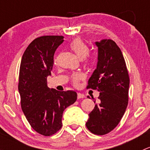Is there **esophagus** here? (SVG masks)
I'll list each match as a JSON object with an SVG mask.
<instances>
[{"instance_id": "obj_1", "label": "esophagus", "mask_w": 150, "mask_h": 150, "mask_svg": "<svg viewBox=\"0 0 150 150\" xmlns=\"http://www.w3.org/2000/svg\"><path fill=\"white\" fill-rule=\"evenodd\" d=\"M85 98V95L83 94V93H78V99H83Z\"/></svg>"}]
</instances>
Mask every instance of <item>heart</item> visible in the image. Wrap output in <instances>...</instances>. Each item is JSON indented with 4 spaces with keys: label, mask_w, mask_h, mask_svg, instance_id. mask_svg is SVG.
I'll return each instance as SVG.
<instances>
[{
    "label": "heart",
    "mask_w": 150,
    "mask_h": 150,
    "mask_svg": "<svg viewBox=\"0 0 150 150\" xmlns=\"http://www.w3.org/2000/svg\"><path fill=\"white\" fill-rule=\"evenodd\" d=\"M70 49L75 53L77 57L82 59H84L86 62H89L88 54L89 53V48L82 40L79 38L75 39L69 45ZM84 78V75L82 73H75L72 77V82L74 86H78L79 82Z\"/></svg>",
    "instance_id": "heart-1"
}]
</instances>
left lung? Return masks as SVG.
I'll use <instances>...</instances> for the list:
<instances>
[{"label": "left lung", "instance_id": "obj_1", "mask_svg": "<svg viewBox=\"0 0 150 150\" xmlns=\"http://www.w3.org/2000/svg\"><path fill=\"white\" fill-rule=\"evenodd\" d=\"M95 43L98 62L87 88L99 91V102L88 114L86 125L93 134L104 135L118 125L125 113L130 80L124 57L115 42L104 39Z\"/></svg>", "mask_w": 150, "mask_h": 150}]
</instances>
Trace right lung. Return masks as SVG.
I'll return each mask as SVG.
<instances>
[{"label":"right lung","mask_w":150,"mask_h":150,"mask_svg":"<svg viewBox=\"0 0 150 150\" xmlns=\"http://www.w3.org/2000/svg\"><path fill=\"white\" fill-rule=\"evenodd\" d=\"M63 41L64 37L59 35L37 38L30 43L21 60L18 89L22 110L32 128L46 137L62 128L63 112L77 99L75 91H59L47 86L54 53Z\"/></svg>","instance_id":"right-lung-1"}]
</instances>
